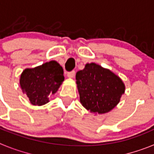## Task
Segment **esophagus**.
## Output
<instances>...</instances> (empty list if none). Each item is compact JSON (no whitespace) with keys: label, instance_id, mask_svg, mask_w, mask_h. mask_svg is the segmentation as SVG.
<instances>
[{"label":"esophagus","instance_id":"esophagus-1","mask_svg":"<svg viewBox=\"0 0 154 154\" xmlns=\"http://www.w3.org/2000/svg\"><path fill=\"white\" fill-rule=\"evenodd\" d=\"M75 74V71H72V72H68L67 75H68V77H69V78L72 79V78H74Z\"/></svg>","mask_w":154,"mask_h":154}]
</instances>
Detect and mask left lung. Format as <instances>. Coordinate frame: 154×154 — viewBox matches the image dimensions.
I'll return each mask as SVG.
<instances>
[{
	"label": "left lung",
	"instance_id": "left-lung-1",
	"mask_svg": "<svg viewBox=\"0 0 154 154\" xmlns=\"http://www.w3.org/2000/svg\"><path fill=\"white\" fill-rule=\"evenodd\" d=\"M75 79L80 103L93 113L110 112L125 92V85L119 76L93 62L77 72Z\"/></svg>",
	"mask_w": 154,
	"mask_h": 154
}]
</instances>
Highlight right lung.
Returning <instances> with one entry per match:
<instances>
[{
	"label": "right lung",
	"mask_w": 154,
	"mask_h": 154,
	"mask_svg": "<svg viewBox=\"0 0 154 154\" xmlns=\"http://www.w3.org/2000/svg\"><path fill=\"white\" fill-rule=\"evenodd\" d=\"M64 79L62 66L56 61H50L24 69L20 76V86L30 103L40 106L49 102V97L58 91Z\"/></svg>",
	"instance_id": "1"
}]
</instances>
